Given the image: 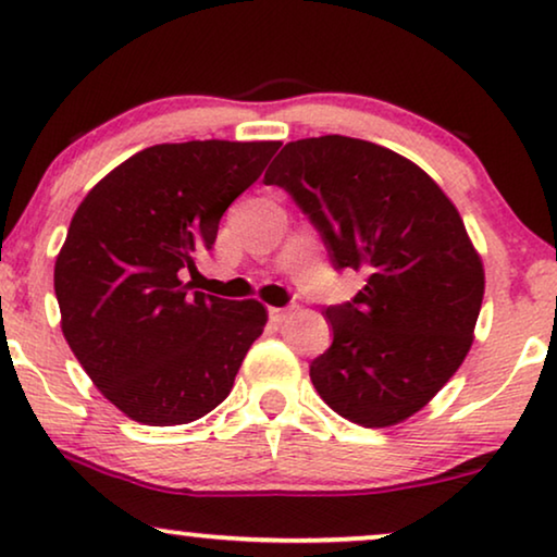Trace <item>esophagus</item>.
Segmentation results:
<instances>
[{
	"instance_id": "34e87169",
	"label": "esophagus",
	"mask_w": 557,
	"mask_h": 557,
	"mask_svg": "<svg viewBox=\"0 0 557 557\" xmlns=\"http://www.w3.org/2000/svg\"><path fill=\"white\" fill-rule=\"evenodd\" d=\"M292 309H294V307H271L269 314H271L273 322H284V319H286L288 314H292Z\"/></svg>"
}]
</instances>
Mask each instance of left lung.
I'll return each mask as SVG.
<instances>
[{
	"label": "left lung",
	"mask_w": 557,
	"mask_h": 557,
	"mask_svg": "<svg viewBox=\"0 0 557 557\" xmlns=\"http://www.w3.org/2000/svg\"><path fill=\"white\" fill-rule=\"evenodd\" d=\"M265 185L307 212L334 269L364 273L352 301L324 311L334 339L309 368L317 393L364 429L403 423L474 342L484 265L459 210L410 159L339 134L288 141Z\"/></svg>",
	"instance_id": "1"
}]
</instances>
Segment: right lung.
<instances>
[{"instance_id": "add662e5", "label": "right lung", "mask_w": 557, "mask_h": 557, "mask_svg": "<svg viewBox=\"0 0 557 557\" xmlns=\"http://www.w3.org/2000/svg\"><path fill=\"white\" fill-rule=\"evenodd\" d=\"M281 141L157 144L111 170L75 210L55 258L63 337L94 385L144 425L189 423L233 391L269 311L189 292L223 212Z\"/></svg>"}]
</instances>
